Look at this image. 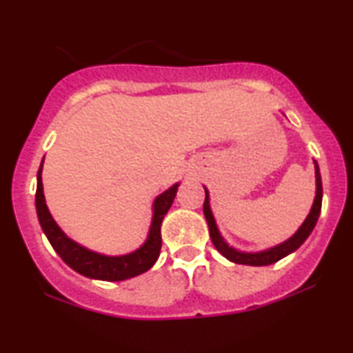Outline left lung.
I'll list each match as a JSON object with an SVG mask.
<instances>
[{
    "mask_svg": "<svg viewBox=\"0 0 353 353\" xmlns=\"http://www.w3.org/2000/svg\"><path fill=\"white\" fill-rule=\"evenodd\" d=\"M315 163V181H316V192L315 199H313V205L310 209V214L307 215V219L303 220V223L299 226V230L294 233L291 238L284 241V243L273 245V248L259 250V252H244V250H239L230 245L221 236L219 226H216V221L214 219V214H212L210 209V194L209 190L204 186L205 190V201H204V215L207 220V225H209V233L210 239L214 243L215 249L223 255L225 259H228L230 262L241 263V265H250V267H263V265H272L278 260L286 257V255L292 254L294 250H297L301 245L305 243V239L310 236V233L315 228L318 216H320L321 212V201H323V186H321V175H320V167H318L316 161Z\"/></svg>",
    "mask_w": 353,
    "mask_h": 353,
    "instance_id": "left-lung-1",
    "label": "left lung"
}]
</instances>
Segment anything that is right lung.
I'll list each match as a JSON object with an SVG mask.
<instances>
[{
	"instance_id": "right-lung-1",
	"label": "right lung",
	"mask_w": 353,
	"mask_h": 353,
	"mask_svg": "<svg viewBox=\"0 0 353 353\" xmlns=\"http://www.w3.org/2000/svg\"><path fill=\"white\" fill-rule=\"evenodd\" d=\"M45 161V157H43ZM43 161L38 168L37 175V194H35V205H37V215L40 220L43 233L46 234L48 241H50L52 249L59 254V257L69 265L72 270L77 273L83 274L86 278L91 279H101V281H123V279L138 276L156 263L161 254L162 248V238H161V225L165 214L173 204L175 199L178 186L180 183L168 188L159 194L154 199L152 204V220L151 226H149L148 238L144 241L141 248L130 254L123 255H105L94 252L85 245L75 243L70 239L61 226L56 223L52 215L48 209L45 194H43Z\"/></svg>"
}]
</instances>
